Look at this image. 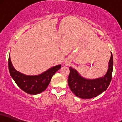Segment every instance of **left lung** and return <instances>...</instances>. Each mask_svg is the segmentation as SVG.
<instances>
[{
	"instance_id": "left-lung-1",
	"label": "left lung",
	"mask_w": 122,
	"mask_h": 122,
	"mask_svg": "<svg viewBox=\"0 0 122 122\" xmlns=\"http://www.w3.org/2000/svg\"><path fill=\"white\" fill-rule=\"evenodd\" d=\"M68 82L69 87L76 96L81 99H91L105 91L110 85L112 76L113 56L111 53L108 69L104 77L96 79H86L76 70L70 67Z\"/></svg>"
}]
</instances>
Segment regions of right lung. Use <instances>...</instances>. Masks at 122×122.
Returning a JSON list of instances; mask_svg holds the SVG:
<instances>
[{"label": "right lung", "mask_w": 122, "mask_h": 122, "mask_svg": "<svg viewBox=\"0 0 122 122\" xmlns=\"http://www.w3.org/2000/svg\"><path fill=\"white\" fill-rule=\"evenodd\" d=\"M8 65L10 75L18 86L23 91L31 95H37L44 91L49 84L53 76L61 67V65H58L50 68L41 75L27 76L19 73L14 69L10 55Z\"/></svg>", "instance_id": "1"}]
</instances>
